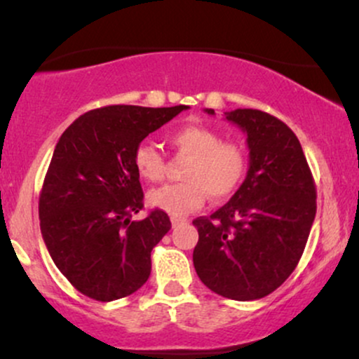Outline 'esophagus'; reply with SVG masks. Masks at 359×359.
<instances>
[{"label":"esophagus","mask_w":359,"mask_h":359,"mask_svg":"<svg viewBox=\"0 0 359 359\" xmlns=\"http://www.w3.org/2000/svg\"><path fill=\"white\" fill-rule=\"evenodd\" d=\"M170 221H172V226H174V228H177V226L184 224V222L187 221V219H185V217H172Z\"/></svg>","instance_id":"34e87169"}]
</instances>
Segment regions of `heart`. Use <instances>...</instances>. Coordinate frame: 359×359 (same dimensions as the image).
<instances>
[{
  "instance_id": "1",
  "label": "heart",
  "mask_w": 359,
  "mask_h": 359,
  "mask_svg": "<svg viewBox=\"0 0 359 359\" xmlns=\"http://www.w3.org/2000/svg\"><path fill=\"white\" fill-rule=\"evenodd\" d=\"M168 143L179 155L189 156L182 179L148 192V204L170 216L180 217L199 209L209 196L228 199L240 189L248 172V154L241 143L226 140L212 128L184 125L168 135ZM135 170L143 180L158 182L165 174L162 151L151 143H142L133 155Z\"/></svg>"
}]
</instances>
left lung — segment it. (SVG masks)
<instances>
[{"instance_id": "obj_1", "label": "left lung", "mask_w": 359, "mask_h": 359, "mask_svg": "<svg viewBox=\"0 0 359 359\" xmlns=\"http://www.w3.org/2000/svg\"><path fill=\"white\" fill-rule=\"evenodd\" d=\"M224 118L246 133L248 172L228 204L192 221L199 231L192 259L205 287L245 302L271 294L297 266L316 217V187L285 123L258 109Z\"/></svg>"}]
</instances>
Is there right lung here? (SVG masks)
I'll use <instances>...</instances> for the list:
<instances>
[{
    "label": "right lung",
    "instance_id": "add662e5",
    "mask_svg": "<svg viewBox=\"0 0 359 359\" xmlns=\"http://www.w3.org/2000/svg\"><path fill=\"white\" fill-rule=\"evenodd\" d=\"M189 106H106L62 133L40 194V231L48 253L81 294L111 302L150 277L151 250L172 228L167 212L142 221L143 191L133 155L140 143Z\"/></svg>",
    "mask_w": 359,
    "mask_h": 359
}]
</instances>
